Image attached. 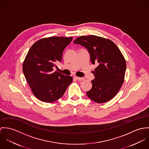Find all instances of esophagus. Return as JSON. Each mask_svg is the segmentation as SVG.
I'll list each match as a JSON object with an SVG mask.
<instances>
[{"mask_svg": "<svg viewBox=\"0 0 149 149\" xmlns=\"http://www.w3.org/2000/svg\"><path fill=\"white\" fill-rule=\"evenodd\" d=\"M75 78L78 79V80H79V81H83V80H84L83 78H81V77H75Z\"/></svg>", "mask_w": 149, "mask_h": 149, "instance_id": "1", "label": "esophagus"}]
</instances>
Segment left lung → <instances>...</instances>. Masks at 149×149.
<instances>
[{"label": "left lung", "mask_w": 149, "mask_h": 149, "mask_svg": "<svg viewBox=\"0 0 149 149\" xmlns=\"http://www.w3.org/2000/svg\"><path fill=\"white\" fill-rule=\"evenodd\" d=\"M74 43L85 47L90 55V61L97 67L94 69L95 79L87 95L98 103L113 99L124 82L126 69V60L116 44L110 40L96 35L81 36Z\"/></svg>", "instance_id": "obj_1"}]
</instances>
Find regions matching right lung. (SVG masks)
Segmentation results:
<instances>
[{
	"label": "right lung",
	"instance_id": "obj_1",
	"mask_svg": "<svg viewBox=\"0 0 149 149\" xmlns=\"http://www.w3.org/2000/svg\"><path fill=\"white\" fill-rule=\"evenodd\" d=\"M72 37L51 36L35 42L23 63V71L35 97L51 103L61 98L72 77L57 71L56 63L61 62L63 50Z\"/></svg>",
	"mask_w": 149,
	"mask_h": 149
}]
</instances>
